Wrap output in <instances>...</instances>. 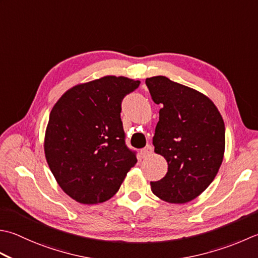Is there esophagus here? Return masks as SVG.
<instances>
[{"instance_id": "obj_1", "label": "esophagus", "mask_w": 258, "mask_h": 258, "mask_svg": "<svg viewBox=\"0 0 258 258\" xmlns=\"http://www.w3.org/2000/svg\"><path fill=\"white\" fill-rule=\"evenodd\" d=\"M153 152V149L151 145H146L144 149L141 150V155H142V158H148Z\"/></svg>"}]
</instances>
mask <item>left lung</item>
Masks as SVG:
<instances>
[{
  "label": "left lung",
  "mask_w": 258,
  "mask_h": 258,
  "mask_svg": "<svg viewBox=\"0 0 258 258\" xmlns=\"http://www.w3.org/2000/svg\"><path fill=\"white\" fill-rule=\"evenodd\" d=\"M160 104L153 136L154 152L168 162V172L151 182L152 192L169 204H186L213 182L225 154V124L208 96L164 76L146 78Z\"/></svg>",
  "instance_id": "obj_1"
}]
</instances>
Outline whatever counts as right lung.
<instances>
[{
  "mask_svg": "<svg viewBox=\"0 0 258 258\" xmlns=\"http://www.w3.org/2000/svg\"><path fill=\"white\" fill-rule=\"evenodd\" d=\"M140 80L104 76L62 94L49 116L44 155L60 188L84 205L105 203L138 162L126 148L120 103Z\"/></svg>",
  "mask_w": 258,
  "mask_h": 258,
  "instance_id": "1",
  "label": "right lung"
}]
</instances>
